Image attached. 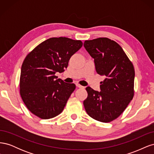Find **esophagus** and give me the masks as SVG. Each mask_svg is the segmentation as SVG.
Returning <instances> with one entry per match:
<instances>
[{"mask_svg":"<svg viewBox=\"0 0 154 154\" xmlns=\"http://www.w3.org/2000/svg\"><path fill=\"white\" fill-rule=\"evenodd\" d=\"M76 87H78V88H82V87H83V86H82V85H80V84H78V83H76Z\"/></svg>","mask_w":154,"mask_h":154,"instance_id":"obj_1","label":"esophagus"}]
</instances>
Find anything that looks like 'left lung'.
<instances>
[{
    "instance_id": "8db88e82",
    "label": "left lung",
    "mask_w": 154,
    "mask_h": 154,
    "mask_svg": "<svg viewBox=\"0 0 154 154\" xmlns=\"http://www.w3.org/2000/svg\"><path fill=\"white\" fill-rule=\"evenodd\" d=\"M83 45L94 59L97 73L105 76L101 91L86 88L88 96L83 105L92 118L110 122L123 112L133 98L134 66L122 48L108 38L85 40Z\"/></svg>"
}]
</instances>
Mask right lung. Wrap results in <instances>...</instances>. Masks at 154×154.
I'll return each mask as SVG.
<instances>
[{"instance_id": "add662e5", "label": "right lung", "mask_w": 154, "mask_h": 154, "mask_svg": "<svg viewBox=\"0 0 154 154\" xmlns=\"http://www.w3.org/2000/svg\"><path fill=\"white\" fill-rule=\"evenodd\" d=\"M82 45L81 40L53 37L26 56L21 67L20 94L31 113L48 119L63 111L76 85L57 79L55 74L65 71L70 58Z\"/></svg>"}]
</instances>
